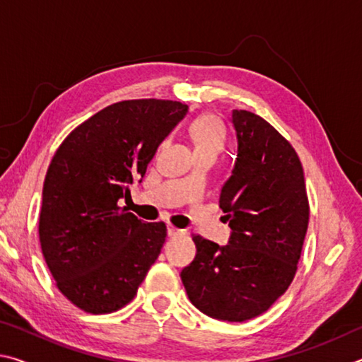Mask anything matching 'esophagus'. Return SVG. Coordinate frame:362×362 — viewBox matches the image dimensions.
Returning <instances> with one entry per match:
<instances>
[{
	"mask_svg": "<svg viewBox=\"0 0 362 362\" xmlns=\"http://www.w3.org/2000/svg\"><path fill=\"white\" fill-rule=\"evenodd\" d=\"M168 235H169L170 238L182 236V235H183V230H180V228H175L174 225H168Z\"/></svg>",
	"mask_w": 362,
	"mask_h": 362,
	"instance_id": "1",
	"label": "esophagus"
}]
</instances>
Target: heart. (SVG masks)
I'll return each instance as SVG.
<instances>
[{
	"label": "heart",
	"mask_w": 362,
	"mask_h": 362,
	"mask_svg": "<svg viewBox=\"0 0 362 362\" xmlns=\"http://www.w3.org/2000/svg\"><path fill=\"white\" fill-rule=\"evenodd\" d=\"M196 155L217 156L226 142V131L223 122L214 115H201L192 121L188 127Z\"/></svg>",
	"instance_id": "1"
}]
</instances>
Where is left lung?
<instances>
[{
  "instance_id": "8db88e82",
  "label": "left lung",
  "mask_w": 362,
  "mask_h": 362,
  "mask_svg": "<svg viewBox=\"0 0 362 362\" xmlns=\"http://www.w3.org/2000/svg\"><path fill=\"white\" fill-rule=\"evenodd\" d=\"M238 158L220 193L231 228L218 246L193 235L196 257L180 278L189 302L216 320L259 316L291 286L302 254L310 204L293 146L246 110H233Z\"/></svg>"
}]
</instances>
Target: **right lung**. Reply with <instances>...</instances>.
Segmentation results:
<instances>
[{"label":"right lung","mask_w":362,"mask_h":362,"mask_svg":"<svg viewBox=\"0 0 362 362\" xmlns=\"http://www.w3.org/2000/svg\"><path fill=\"white\" fill-rule=\"evenodd\" d=\"M187 112L174 100L116 102L73 129L49 164L41 250L59 291L86 313L129 303L161 252L166 223H145L118 201Z\"/></svg>","instance_id":"obj_1"}]
</instances>
